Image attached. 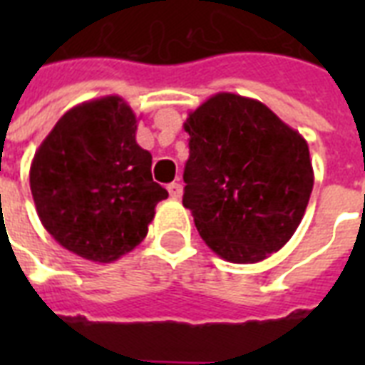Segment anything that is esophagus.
<instances>
[{
	"instance_id": "34e87169",
	"label": "esophagus",
	"mask_w": 365,
	"mask_h": 365,
	"mask_svg": "<svg viewBox=\"0 0 365 365\" xmlns=\"http://www.w3.org/2000/svg\"><path fill=\"white\" fill-rule=\"evenodd\" d=\"M168 193H170L172 199H182V195H183L182 183H178V182L168 183Z\"/></svg>"
}]
</instances>
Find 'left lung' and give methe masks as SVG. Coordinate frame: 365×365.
Listing matches in <instances>:
<instances>
[{
    "instance_id": "obj_1",
    "label": "left lung",
    "mask_w": 365,
    "mask_h": 365,
    "mask_svg": "<svg viewBox=\"0 0 365 365\" xmlns=\"http://www.w3.org/2000/svg\"><path fill=\"white\" fill-rule=\"evenodd\" d=\"M183 206L210 250L257 263L292 239L314 185L299 132L259 100L217 93L191 111Z\"/></svg>"
}]
</instances>
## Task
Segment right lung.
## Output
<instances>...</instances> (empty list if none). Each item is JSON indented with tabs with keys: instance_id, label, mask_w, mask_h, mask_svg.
<instances>
[{
	"instance_id": "1",
	"label": "right lung",
	"mask_w": 365,
	"mask_h": 365,
	"mask_svg": "<svg viewBox=\"0 0 365 365\" xmlns=\"http://www.w3.org/2000/svg\"><path fill=\"white\" fill-rule=\"evenodd\" d=\"M136 115L104 96L60 117L34 155L30 189L37 216L60 246L111 263L148 235L168 197L151 178V153L136 142Z\"/></svg>"
}]
</instances>
